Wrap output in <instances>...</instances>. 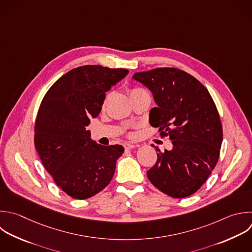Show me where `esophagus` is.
Returning <instances> with one entry per match:
<instances>
[{
	"label": "esophagus",
	"instance_id": "esophagus-1",
	"mask_svg": "<svg viewBox=\"0 0 252 252\" xmlns=\"http://www.w3.org/2000/svg\"><path fill=\"white\" fill-rule=\"evenodd\" d=\"M123 147H124L126 150H129V149H134V148H136V147H138V146L135 145V144H132V143L125 142V143L123 144Z\"/></svg>",
	"mask_w": 252,
	"mask_h": 252
}]
</instances>
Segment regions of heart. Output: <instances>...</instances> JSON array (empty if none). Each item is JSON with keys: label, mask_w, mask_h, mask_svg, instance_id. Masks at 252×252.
Instances as JSON below:
<instances>
[{"label": "heart", "mask_w": 252, "mask_h": 252, "mask_svg": "<svg viewBox=\"0 0 252 252\" xmlns=\"http://www.w3.org/2000/svg\"><path fill=\"white\" fill-rule=\"evenodd\" d=\"M140 89H133V90H131V92H130V94H132V93H134V92H136V91H139Z\"/></svg>", "instance_id": "obj_1"}]
</instances>
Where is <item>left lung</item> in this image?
<instances>
[{
  "label": "left lung",
  "instance_id": "left-lung-1",
  "mask_svg": "<svg viewBox=\"0 0 252 252\" xmlns=\"http://www.w3.org/2000/svg\"><path fill=\"white\" fill-rule=\"evenodd\" d=\"M133 79L153 94L157 107L150 123L168 136L172 149L158 152L147 171L154 186L172 198L195 193L216 166L222 142V128L208 90L193 76L175 68H157L136 73Z\"/></svg>",
  "mask_w": 252,
  "mask_h": 252
}]
</instances>
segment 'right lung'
<instances>
[{
    "instance_id": "add662e5",
    "label": "right lung",
    "mask_w": 252,
    "mask_h": 252,
    "mask_svg": "<svg viewBox=\"0 0 252 252\" xmlns=\"http://www.w3.org/2000/svg\"><path fill=\"white\" fill-rule=\"evenodd\" d=\"M129 73L100 65L75 68L44 95L34 125V145L55 183L75 199H88L111 181L120 145L101 146L86 129L98 116L105 93Z\"/></svg>"
}]
</instances>
